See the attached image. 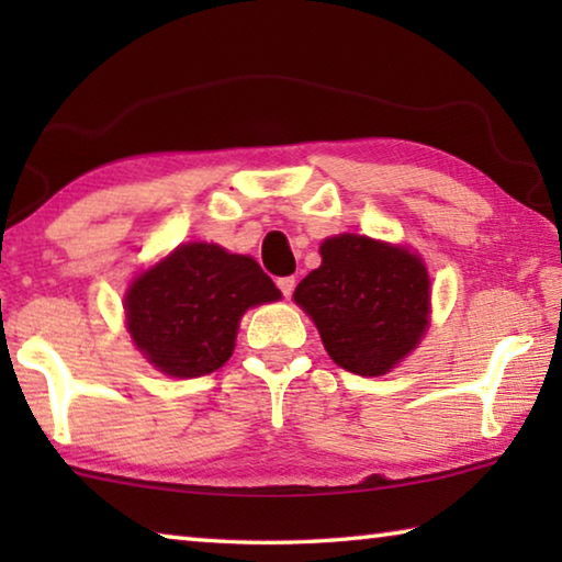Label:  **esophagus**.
I'll use <instances>...</instances> for the list:
<instances>
[{
    "instance_id": "34e87169",
    "label": "esophagus",
    "mask_w": 562,
    "mask_h": 562,
    "mask_svg": "<svg viewBox=\"0 0 562 562\" xmlns=\"http://www.w3.org/2000/svg\"><path fill=\"white\" fill-rule=\"evenodd\" d=\"M294 284H297V280H294L292 274H288V278H280V280H278V288H280V292L284 294V297H290L292 290H294Z\"/></svg>"
}]
</instances>
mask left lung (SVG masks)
Listing matches in <instances>:
<instances>
[{
  "instance_id": "obj_1",
  "label": "left lung",
  "mask_w": 562,
  "mask_h": 562,
  "mask_svg": "<svg viewBox=\"0 0 562 562\" xmlns=\"http://www.w3.org/2000/svg\"><path fill=\"white\" fill-rule=\"evenodd\" d=\"M322 265L294 290L327 355L359 376H379L412 351L429 325V274L404 247L337 235Z\"/></svg>"
}]
</instances>
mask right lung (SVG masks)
I'll list each match as a JSON object with an SVG mask.
<instances>
[{
    "label": "right lung",
    "mask_w": 562,
    "mask_h": 562,
    "mask_svg": "<svg viewBox=\"0 0 562 562\" xmlns=\"http://www.w3.org/2000/svg\"><path fill=\"white\" fill-rule=\"evenodd\" d=\"M280 300L252 258L188 243L136 278L126 294L128 331L170 376H203L231 359L247 307Z\"/></svg>",
    "instance_id": "right-lung-1"
}]
</instances>
